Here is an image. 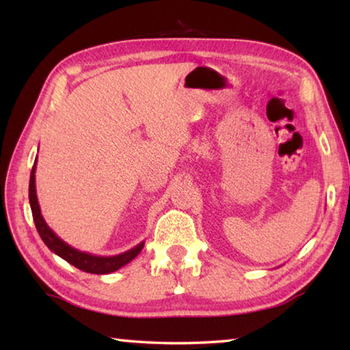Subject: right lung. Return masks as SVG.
I'll return each mask as SVG.
<instances>
[{
  "instance_id": "1",
  "label": "right lung",
  "mask_w": 350,
  "mask_h": 350,
  "mask_svg": "<svg viewBox=\"0 0 350 350\" xmlns=\"http://www.w3.org/2000/svg\"><path fill=\"white\" fill-rule=\"evenodd\" d=\"M35 170H37V159H35V163L31 171V180H29V204H31L33 222L35 227H37L40 238L43 239V242L51 252H54L64 260H68V262L72 264L74 267L86 271V273L94 275L112 273V271H116L123 267V265H126L128 262H131V260L142 252V248L145 245V241L133 247L131 250L116 254V256H97V254L77 250V248L66 244L62 238H58V236L52 232L49 225L46 224L43 215H41L37 189H35Z\"/></svg>"
}]
</instances>
